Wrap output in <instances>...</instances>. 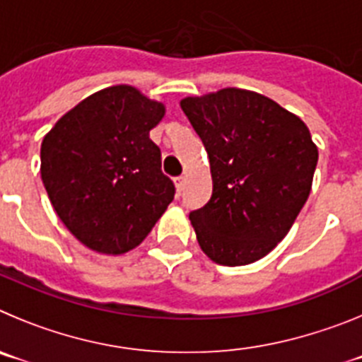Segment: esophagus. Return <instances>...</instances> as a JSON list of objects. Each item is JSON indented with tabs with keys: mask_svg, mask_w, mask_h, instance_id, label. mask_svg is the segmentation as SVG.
Returning a JSON list of instances; mask_svg holds the SVG:
<instances>
[{
	"mask_svg": "<svg viewBox=\"0 0 362 362\" xmlns=\"http://www.w3.org/2000/svg\"><path fill=\"white\" fill-rule=\"evenodd\" d=\"M175 187H177V190L181 192L185 187V175H179V177H175Z\"/></svg>",
	"mask_w": 362,
	"mask_h": 362,
	"instance_id": "esophagus-1",
	"label": "esophagus"
}]
</instances>
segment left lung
Instances as JSON below:
<instances>
[{
    "label": "left lung",
    "mask_w": 362,
    "mask_h": 362,
    "mask_svg": "<svg viewBox=\"0 0 362 362\" xmlns=\"http://www.w3.org/2000/svg\"><path fill=\"white\" fill-rule=\"evenodd\" d=\"M210 159L212 197L190 212L201 250L243 267L270 254L312 190L317 146L296 114L243 88L181 99Z\"/></svg>",
    "instance_id": "1"
}]
</instances>
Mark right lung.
Masks as SVG:
<instances>
[{"instance_id": "1", "label": "right lung", "mask_w": 362, "mask_h": 362, "mask_svg": "<svg viewBox=\"0 0 362 362\" xmlns=\"http://www.w3.org/2000/svg\"><path fill=\"white\" fill-rule=\"evenodd\" d=\"M165 105L130 85L83 99L41 143V179L54 210L90 250L119 255L150 233L175 194L150 130Z\"/></svg>"}]
</instances>
